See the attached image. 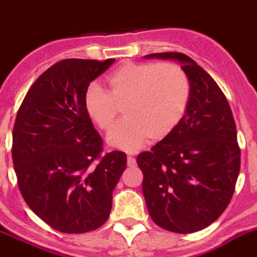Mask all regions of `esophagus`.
<instances>
[{
	"label": "esophagus",
	"instance_id": "1",
	"mask_svg": "<svg viewBox=\"0 0 257 257\" xmlns=\"http://www.w3.org/2000/svg\"><path fill=\"white\" fill-rule=\"evenodd\" d=\"M126 161H128V166L129 167H134L136 166V160H134V157H132V156H128V160H126Z\"/></svg>",
	"mask_w": 257,
	"mask_h": 257
}]
</instances>
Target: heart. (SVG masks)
Listing matches in <instances>:
<instances>
[{
	"instance_id": "heart-1",
	"label": "heart",
	"mask_w": 257,
	"mask_h": 257,
	"mask_svg": "<svg viewBox=\"0 0 257 257\" xmlns=\"http://www.w3.org/2000/svg\"><path fill=\"white\" fill-rule=\"evenodd\" d=\"M109 91L91 85L83 95V109L101 131L114 124L119 107L124 119L107 136L111 147L133 153L151 137L161 141L171 136L183 120L190 101V82L174 63L125 62L106 78Z\"/></svg>"
}]
</instances>
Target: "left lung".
I'll list each match as a JSON object with an SVG mask.
<instances>
[{
    "label": "left lung",
    "instance_id": "left-lung-1",
    "mask_svg": "<svg viewBox=\"0 0 257 257\" xmlns=\"http://www.w3.org/2000/svg\"><path fill=\"white\" fill-rule=\"evenodd\" d=\"M145 58L179 62L190 82V101L179 126L137 157L148 213L167 231H201L226 210L239 174L232 110L217 82L190 57L166 52Z\"/></svg>",
    "mask_w": 257,
    "mask_h": 257
}]
</instances>
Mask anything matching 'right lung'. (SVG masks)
Returning a JSON list of instances; mask_svg holds the SVG:
<instances>
[{
	"label": "right lung",
	"mask_w": 257,
	"mask_h": 257,
	"mask_svg": "<svg viewBox=\"0 0 257 257\" xmlns=\"http://www.w3.org/2000/svg\"><path fill=\"white\" fill-rule=\"evenodd\" d=\"M115 59H63L33 83L16 115L13 161L30 209L64 233L104 224L126 155L101 156L102 140L83 109V95Z\"/></svg>",
	"instance_id": "obj_1"
}]
</instances>
